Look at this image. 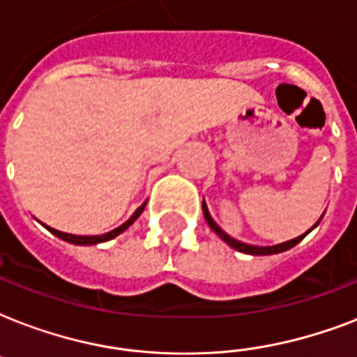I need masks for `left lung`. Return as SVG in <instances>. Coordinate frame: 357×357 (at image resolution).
<instances>
[{
    "mask_svg": "<svg viewBox=\"0 0 357 357\" xmlns=\"http://www.w3.org/2000/svg\"><path fill=\"white\" fill-rule=\"evenodd\" d=\"M202 209H204V217H206L207 224H209V228L215 231L217 235H220V238H224L226 243L231 246V248L238 250V252H244V254H252V255H271V254H280V252H285V250L293 248L294 244H298L302 238H304V235H300V237L296 238H291V241H287V243H282V244H276V246H254V244H246V243H241V241H235L234 237H229L228 234H224L222 229L218 228L217 222L213 220L211 215H209V211H207V206L206 204H202ZM319 224V222H317ZM315 224V226H317ZM313 226V228H315Z\"/></svg>",
    "mask_w": 357,
    "mask_h": 357,
    "instance_id": "8db88e82",
    "label": "left lung"
}]
</instances>
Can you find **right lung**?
I'll return each mask as SVG.
<instances>
[{"label": "right lung", "instance_id": "right-lung-1", "mask_svg": "<svg viewBox=\"0 0 357 357\" xmlns=\"http://www.w3.org/2000/svg\"><path fill=\"white\" fill-rule=\"evenodd\" d=\"M144 211V206H140L139 209H137V211L133 213V217L129 218L128 222H123L122 226H120V228H116V229H113V231H109V234H105V235H91V237H89V235H70V234H63V231H57V229H53V228H46L50 229V231H52L53 235H57V237H61L63 238V241H68V243H74V244H98V243H105V241H111V238H114L116 237V235H120L123 231V229H128L129 226H131V224L135 222V220H137V218L140 217V213Z\"/></svg>", "mask_w": 357, "mask_h": 357}]
</instances>
